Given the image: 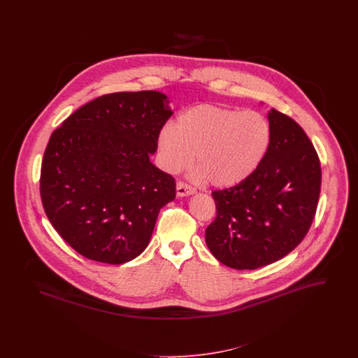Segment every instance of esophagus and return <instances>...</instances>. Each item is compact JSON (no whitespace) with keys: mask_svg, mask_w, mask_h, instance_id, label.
<instances>
[{"mask_svg":"<svg viewBox=\"0 0 358 358\" xmlns=\"http://www.w3.org/2000/svg\"><path fill=\"white\" fill-rule=\"evenodd\" d=\"M194 192H196V189L190 187V185H187L185 182H182V181H178V182H177V196H180V197H182V196H190V194H193Z\"/></svg>","mask_w":358,"mask_h":358,"instance_id":"34e87169","label":"esophagus"}]
</instances>
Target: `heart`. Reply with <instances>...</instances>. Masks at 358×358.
<instances>
[{
  "instance_id": "heart-1",
  "label": "heart",
  "mask_w": 358,
  "mask_h": 358,
  "mask_svg": "<svg viewBox=\"0 0 358 358\" xmlns=\"http://www.w3.org/2000/svg\"><path fill=\"white\" fill-rule=\"evenodd\" d=\"M271 139V124L262 113L199 104L159 131L158 158L165 171L178 173L196 154L197 178H208L213 187H235L259 169Z\"/></svg>"
}]
</instances>
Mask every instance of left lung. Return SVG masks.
I'll return each instance as SVG.
<instances>
[{
  "label": "left lung",
  "mask_w": 358,
  "mask_h": 358,
  "mask_svg": "<svg viewBox=\"0 0 358 358\" xmlns=\"http://www.w3.org/2000/svg\"><path fill=\"white\" fill-rule=\"evenodd\" d=\"M273 139L245 181L213 190L216 219L205 231L212 255L236 270H255L289 254L306 236L321 192V164L303 129L268 113Z\"/></svg>",
  "instance_id": "obj_1"
}]
</instances>
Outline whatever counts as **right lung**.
Returning <instances> with one entry per match:
<instances>
[{"label": "right lung", "mask_w": 358, "mask_h": 358, "mask_svg": "<svg viewBox=\"0 0 358 358\" xmlns=\"http://www.w3.org/2000/svg\"><path fill=\"white\" fill-rule=\"evenodd\" d=\"M158 91L99 96L52 133L40 174L44 210L87 259L122 264L148 247L176 181L150 161L173 115Z\"/></svg>", "instance_id": "1"}]
</instances>
